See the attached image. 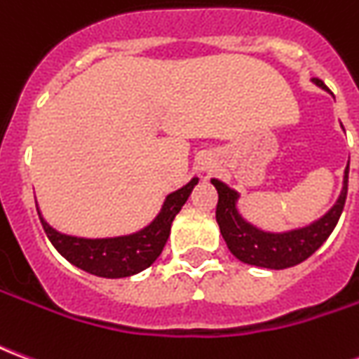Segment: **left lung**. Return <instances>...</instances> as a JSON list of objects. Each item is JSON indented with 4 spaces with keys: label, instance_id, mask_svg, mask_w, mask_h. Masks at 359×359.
I'll list each match as a JSON object with an SVG mask.
<instances>
[{
    "label": "left lung",
    "instance_id": "1",
    "mask_svg": "<svg viewBox=\"0 0 359 359\" xmlns=\"http://www.w3.org/2000/svg\"><path fill=\"white\" fill-rule=\"evenodd\" d=\"M317 86L325 88V84L319 79H313ZM350 165V161H348ZM213 187L217 188L219 202L215 217H217L219 229L225 238L226 246L241 262L267 269H286L292 265L302 264L308 259L321 244H323L332 229L337 226L340 213L344 210L348 192V167L344 171V184L339 200L323 217L317 219L316 223L288 231V233H264L254 225H250L246 219L236 211V200L238 194L233 188L223 184L221 180L213 179Z\"/></svg>",
    "mask_w": 359,
    "mask_h": 359
}]
</instances>
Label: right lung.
Instances as JSON below:
<instances>
[{
  "label": "right lung",
  "instance_id": "add662e5",
  "mask_svg": "<svg viewBox=\"0 0 359 359\" xmlns=\"http://www.w3.org/2000/svg\"><path fill=\"white\" fill-rule=\"evenodd\" d=\"M198 179H192L187 187L167 196L163 208L151 223L138 233L117 238H76L69 234L57 233L51 229L40 215L42 226L50 242L55 246L67 262L76 265L79 269L105 278L130 277L140 273L156 262L165 242L171 233L172 219L177 217L180 208L187 203L192 188Z\"/></svg>",
  "mask_w": 359,
  "mask_h": 359
}]
</instances>
